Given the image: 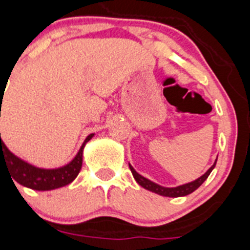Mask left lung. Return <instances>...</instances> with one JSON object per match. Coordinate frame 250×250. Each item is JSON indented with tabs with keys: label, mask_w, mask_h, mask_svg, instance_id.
Returning a JSON list of instances; mask_svg holds the SVG:
<instances>
[{
	"label": "left lung",
	"mask_w": 250,
	"mask_h": 250,
	"mask_svg": "<svg viewBox=\"0 0 250 250\" xmlns=\"http://www.w3.org/2000/svg\"><path fill=\"white\" fill-rule=\"evenodd\" d=\"M216 163H217V159L214 160L213 165H212V167H209V169L207 170L202 176H200L199 179H196V180L191 181V183L184 184V185L176 186V188H165V186L159 185V184L153 183L151 180H149V179L144 178V176H142L141 174H138L130 164H129V169L133 174V178L136 179L137 183H138L142 188H146V190L151 191V192L154 193H158V195L160 196H165V197H181V196L190 195V193L193 192L196 188H199L200 186L204 184V181L208 178V175L211 174L212 170L214 169Z\"/></svg>",
	"instance_id": "obj_1"
}]
</instances>
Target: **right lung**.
Listing matches in <instances>:
<instances>
[{"mask_svg":"<svg viewBox=\"0 0 250 250\" xmlns=\"http://www.w3.org/2000/svg\"><path fill=\"white\" fill-rule=\"evenodd\" d=\"M93 136L95 134L92 133L86 137L75 158L66 165L55 167V169H44V167H38L36 165L29 164L25 160L15 155L3 143L0 134V167L1 164L6 165V167L12 175L13 180L25 188L37 191L55 190V188L69 185L75 180L80 172L81 167H83V148Z\"/></svg>","mask_w":250,"mask_h":250,"instance_id":"right-lung-1","label":"right lung"}]
</instances>
